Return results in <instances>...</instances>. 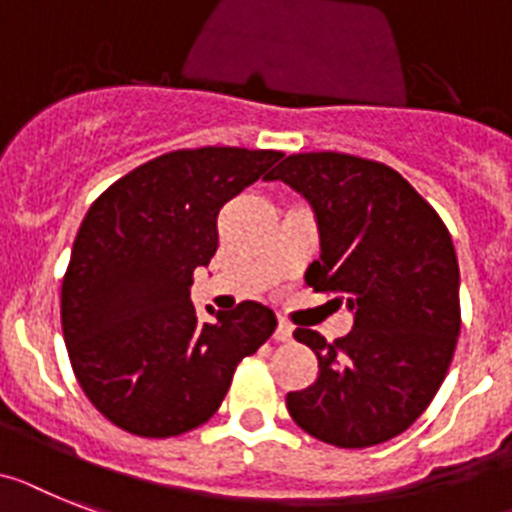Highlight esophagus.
<instances>
[{"instance_id": "1", "label": "esophagus", "mask_w": 512, "mask_h": 512, "mask_svg": "<svg viewBox=\"0 0 512 512\" xmlns=\"http://www.w3.org/2000/svg\"><path fill=\"white\" fill-rule=\"evenodd\" d=\"M291 336H294V328H291L289 322H278V328H276V341L278 343H286V341H291Z\"/></svg>"}]
</instances>
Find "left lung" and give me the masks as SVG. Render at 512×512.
Listing matches in <instances>:
<instances>
[{
	"instance_id": "left-lung-1",
	"label": "left lung",
	"mask_w": 512,
	"mask_h": 512,
	"mask_svg": "<svg viewBox=\"0 0 512 512\" xmlns=\"http://www.w3.org/2000/svg\"><path fill=\"white\" fill-rule=\"evenodd\" d=\"M268 179L304 197L320 231V260L304 281L354 315L349 336L294 338L320 372L286 395L304 432L336 448H369L424 414L461 333V273L435 208L385 163L346 153H294Z\"/></svg>"
}]
</instances>
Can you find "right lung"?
<instances>
[{
  "instance_id": "right-lung-1",
  "label": "right lung",
  "mask_w": 512,
  "mask_h": 512,
  "mask_svg": "<svg viewBox=\"0 0 512 512\" xmlns=\"http://www.w3.org/2000/svg\"><path fill=\"white\" fill-rule=\"evenodd\" d=\"M283 153L174 150L137 166L90 205L62 281L72 369L109 422L174 437L216 414L236 364L276 330L273 309L242 302L197 320L195 268L218 249V210Z\"/></svg>"
}]
</instances>
